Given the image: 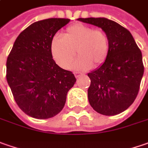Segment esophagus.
Segmentation results:
<instances>
[{
    "mask_svg": "<svg viewBox=\"0 0 148 148\" xmlns=\"http://www.w3.org/2000/svg\"><path fill=\"white\" fill-rule=\"evenodd\" d=\"M74 76H75V78H79V77H80L83 75L82 73H79V72H74Z\"/></svg>",
    "mask_w": 148,
    "mask_h": 148,
    "instance_id": "obj_1",
    "label": "esophagus"
}]
</instances>
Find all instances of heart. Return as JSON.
I'll return each mask as SVG.
<instances>
[{"mask_svg":"<svg viewBox=\"0 0 148 148\" xmlns=\"http://www.w3.org/2000/svg\"><path fill=\"white\" fill-rule=\"evenodd\" d=\"M51 55L63 69H69L76 54L79 57L74 63L78 70H87L100 66L106 60L109 42L104 31L84 24L69 26L61 37L55 36L51 42Z\"/></svg>","mask_w":148,"mask_h":148,"instance_id":"1","label":"heart"}]
</instances>
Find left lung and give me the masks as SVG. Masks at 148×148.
Instances as JSON below:
<instances>
[{
  "mask_svg": "<svg viewBox=\"0 0 148 148\" xmlns=\"http://www.w3.org/2000/svg\"><path fill=\"white\" fill-rule=\"evenodd\" d=\"M103 29L109 42L106 60L88 73L91 84L88 102L93 109L106 116L117 115L132 104L138 95L144 72L143 56L132 34L107 18H79Z\"/></svg>",
  "mask_w": 148,
  "mask_h": 148,
  "instance_id": "1",
  "label": "left lung"
}]
</instances>
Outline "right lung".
Returning <instances> with one entry per match:
<instances>
[{"label": "right lung", "instance_id": "add662e5", "mask_svg": "<svg viewBox=\"0 0 148 148\" xmlns=\"http://www.w3.org/2000/svg\"><path fill=\"white\" fill-rule=\"evenodd\" d=\"M70 21L50 18L31 24L16 38L6 60V79L17 105L37 119L57 115L63 109L76 79L56 64L51 42L56 32Z\"/></svg>", "mask_w": 148, "mask_h": 148}]
</instances>
